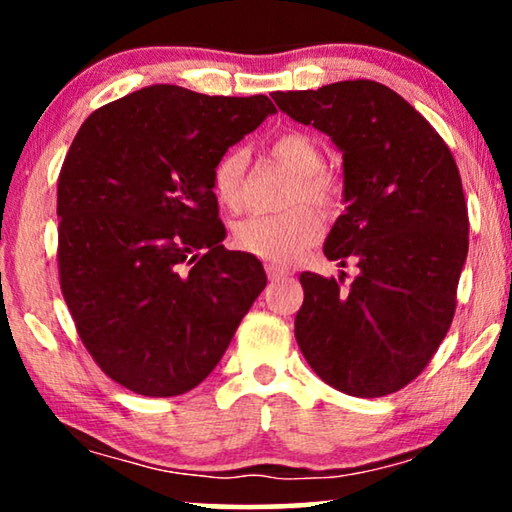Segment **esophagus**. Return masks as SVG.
Returning <instances> with one entry per match:
<instances>
[{"label": "esophagus", "mask_w": 512, "mask_h": 512, "mask_svg": "<svg viewBox=\"0 0 512 512\" xmlns=\"http://www.w3.org/2000/svg\"><path fill=\"white\" fill-rule=\"evenodd\" d=\"M293 272L289 268H279V265H268V277L270 282H284V279H291Z\"/></svg>", "instance_id": "esophagus-1"}]
</instances>
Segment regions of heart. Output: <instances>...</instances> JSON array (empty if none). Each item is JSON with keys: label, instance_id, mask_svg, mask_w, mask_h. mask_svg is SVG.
<instances>
[{"label": "heart", "instance_id": "1", "mask_svg": "<svg viewBox=\"0 0 512 512\" xmlns=\"http://www.w3.org/2000/svg\"><path fill=\"white\" fill-rule=\"evenodd\" d=\"M270 156L298 177L291 202H312L319 209H331L338 200V186L328 177L326 156L319 142L307 132L289 130L275 137L268 146ZM244 170L247 156L240 149H230L219 158L212 172L216 200L230 212L244 209ZM321 235V219L310 207H296L284 214L249 216L237 223L235 240L240 249L270 263H291L312 247Z\"/></svg>", "mask_w": 512, "mask_h": 512}]
</instances>
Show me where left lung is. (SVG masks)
<instances>
[{
    "label": "left lung",
    "instance_id": "8db88e82",
    "mask_svg": "<svg viewBox=\"0 0 512 512\" xmlns=\"http://www.w3.org/2000/svg\"><path fill=\"white\" fill-rule=\"evenodd\" d=\"M272 100L342 153V202L328 261L356 265L352 284L303 272L296 340L342 394H394L426 368L457 307L468 209L450 149L401 95L377 81H338Z\"/></svg>",
    "mask_w": 512,
    "mask_h": 512
}]
</instances>
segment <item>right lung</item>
Listing matches in <instances>:
<instances>
[{
    "mask_svg": "<svg viewBox=\"0 0 512 512\" xmlns=\"http://www.w3.org/2000/svg\"><path fill=\"white\" fill-rule=\"evenodd\" d=\"M272 114L265 95L156 83L76 132L58 179L60 289L121 387L153 398L198 387L268 284L254 254L221 244L212 172Z\"/></svg>",
    "mask_w": 512,
    "mask_h": 512,
    "instance_id": "obj_1",
    "label": "right lung"
}]
</instances>
